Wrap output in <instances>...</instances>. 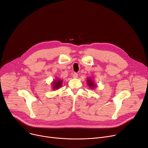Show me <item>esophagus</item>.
<instances>
[{
    "mask_svg": "<svg viewBox=\"0 0 148 148\" xmlns=\"http://www.w3.org/2000/svg\"><path fill=\"white\" fill-rule=\"evenodd\" d=\"M73 77L74 79H77V77H78V74H77V73H74L73 74Z\"/></svg>",
    "mask_w": 148,
    "mask_h": 148,
    "instance_id": "esophagus-1",
    "label": "esophagus"
}]
</instances>
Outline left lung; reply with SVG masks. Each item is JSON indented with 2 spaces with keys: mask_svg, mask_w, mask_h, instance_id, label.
<instances>
[{
  "mask_svg": "<svg viewBox=\"0 0 148 148\" xmlns=\"http://www.w3.org/2000/svg\"><path fill=\"white\" fill-rule=\"evenodd\" d=\"M87 84L88 85V86L91 89H94L97 87V84L95 83L94 80L93 79L92 77H87Z\"/></svg>",
  "mask_w": 148,
  "mask_h": 148,
  "instance_id": "1",
  "label": "left lung"
}]
</instances>
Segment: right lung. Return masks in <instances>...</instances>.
I'll return each mask as SVG.
<instances>
[{"mask_svg":"<svg viewBox=\"0 0 148 148\" xmlns=\"http://www.w3.org/2000/svg\"><path fill=\"white\" fill-rule=\"evenodd\" d=\"M62 82H63V81L59 78H56V79H54L53 82H51L52 89L54 90L59 89L62 86Z\"/></svg>","mask_w":148,"mask_h":148,"instance_id":"obj_1","label":"right lung"}]
</instances>
